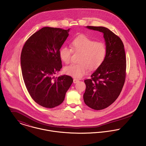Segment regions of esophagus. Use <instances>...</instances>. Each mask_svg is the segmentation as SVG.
Instances as JSON below:
<instances>
[{
	"mask_svg": "<svg viewBox=\"0 0 146 146\" xmlns=\"http://www.w3.org/2000/svg\"><path fill=\"white\" fill-rule=\"evenodd\" d=\"M73 82H74V83H78L79 81V80H78V79H74V80H73Z\"/></svg>",
	"mask_w": 146,
	"mask_h": 146,
	"instance_id": "esophagus-1",
	"label": "esophagus"
}]
</instances>
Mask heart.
Segmentation results:
<instances>
[{
    "instance_id": "obj_1",
    "label": "heart",
    "mask_w": 146,
    "mask_h": 146,
    "mask_svg": "<svg viewBox=\"0 0 146 146\" xmlns=\"http://www.w3.org/2000/svg\"><path fill=\"white\" fill-rule=\"evenodd\" d=\"M71 48L63 46L59 50L62 61L68 63L72 53H80L79 64H71L65 67L64 72L73 78H81L88 71V68L94 70L104 61L106 48L104 44L96 42L87 36L81 35L75 38L70 43Z\"/></svg>"
}]
</instances>
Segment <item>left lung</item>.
<instances>
[{"instance_id":"obj_1","label":"left lung","mask_w":146,"mask_h":146,"mask_svg":"<svg viewBox=\"0 0 146 146\" xmlns=\"http://www.w3.org/2000/svg\"><path fill=\"white\" fill-rule=\"evenodd\" d=\"M104 34L106 48L104 61L86 79L84 101L90 108L101 110L107 108L117 98L126 76L124 46L121 39L108 29L102 26H86Z\"/></svg>"}]
</instances>
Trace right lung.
<instances>
[{"instance_id":"add662e5","label":"right lung","mask_w":146,"mask_h":146,"mask_svg":"<svg viewBox=\"0 0 146 146\" xmlns=\"http://www.w3.org/2000/svg\"><path fill=\"white\" fill-rule=\"evenodd\" d=\"M70 30L42 27L27 39L21 52V71L27 90L36 103L46 108L61 104L73 82L68 75L54 76L62 67L59 50Z\"/></svg>"}]
</instances>
